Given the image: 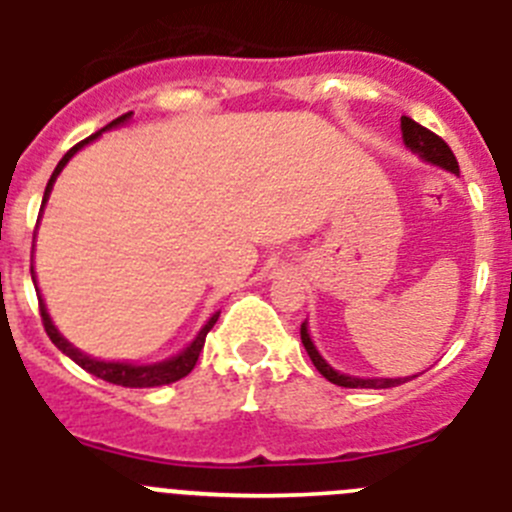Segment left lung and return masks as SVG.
<instances>
[{"instance_id": "obj_1", "label": "left lung", "mask_w": 512, "mask_h": 512, "mask_svg": "<svg viewBox=\"0 0 512 512\" xmlns=\"http://www.w3.org/2000/svg\"><path fill=\"white\" fill-rule=\"evenodd\" d=\"M401 129H403V142H406V147H409L411 152L419 154L424 162L437 164V167H442V170H449V172H454V175H459L457 157H454L452 149H449V144L444 142L442 137H437V134L426 129V126L416 124V121L409 119V116H401ZM299 335H302V345H304V350H307L309 358H312L314 368L320 370L327 381L335 383V386H345V388H393V386H401V383L411 381V378H416V375H411V378H355V375L337 373V370L332 368V365H327V360L322 358L320 353H317V348H314L312 337H309V332H307V322L302 325Z\"/></svg>"}]
</instances>
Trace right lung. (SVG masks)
Listing matches in <instances>:
<instances>
[{
	"label": "right lung",
	"instance_id": "1",
	"mask_svg": "<svg viewBox=\"0 0 512 512\" xmlns=\"http://www.w3.org/2000/svg\"><path fill=\"white\" fill-rule=\"evenodd\" d=\"M129 116H131V114L119 116V119H114V121H111V124L103 126L101 131L111 129V126H121V124H124V121H129ZM101 131H96V134H91V137L83 139L81 144H75L73 149H68V152H65V157L60 159L58 167H55L53 177H50V180H48V187H45V195H42L40 210L45 208V203H48V195H50V190H53L55 177H58L60 170H63L65 164H68V159L73 157V154L78 152V149H81L83 144L93 142V139H96L98 134H101ZM30 274H35V269H32V266H30ZM32 281H35V276H32ZM218 314H220V312H215L213 317H210V320L205 322V327L198 332V337H195V340H192L190 345H187V348L182 350L180 355H175V358L162 360V363H154V365L106 363V360L88 358L86 353H81V350H78V348H73V345H70V342L65 340V337L60 335L58 330H55V325H53V320H50L48 309H45V302H42V297H40V317H42V325H45V332H48V337H50V340H53L55 348L63 350V353L68 355L70 360H75V363L81 365L83 370H88V373L96 375V378H101V381L114 383V386H124V388H154V386H167V383H175V381H180V378H185V375L190 373L192 368H195V363H198L200 350H203V345H205V337H208V332L213 330V325H215V322H218Z\"/></svg>",
	"mask_w": 512,
	"mask_h": 512
}]
</instances>
